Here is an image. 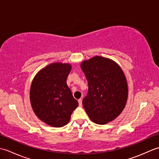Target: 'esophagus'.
Wrapping results in <instances>:
<instances>
[{"mask_svg":"<svg viewBox=\"0 0 159 159\" xmlns=\"http://www.w3.org/2000/svg\"><path fill=\"white\" fill-rule=\"evenodd\" d=\"M78 101H79V106H80V107H81L82 106V99L81 98H80L79 100H78Z\"/></svg>","mask_w":159,"mask_h":159,"instance_id":"34e87169","label":"esophagus"}]
</instances>
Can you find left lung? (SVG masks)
I'll use <instances>...</instances> for the list:
<instances>
[{
    "label": "left lung",
    "mask_w": 159,
    "mask_h": 159,
    "mask_svg": "<svg viewBox=\"0 0 159 159\" xmlns=\"http://www.w3.org/2000/svg\"><path fill=\"white\" fill-rule=\"evenodd\" d=\"M88 82L83 105L93 122L105 124L122 112L128 99V84L120 66L114 61L95 56L80 64Z\"/></svg>",
    "instance_id": "obj_1"
}]
</instances>
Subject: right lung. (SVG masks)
Wrapping results in <instances>:
<instances>
[{
  "label": "right lung",
  "mask_w": 159,
  "mask_h": 159,
  "mask_svg": "<svg viewBox=\"0 0 159 159\" xmlns=\"http://www.w3.org/2000/svg\"><path fill=\"white\" fill-rule=\"evenodd\" d=\"M71 69L69 63H51L39 71L32 81L30 101L33 112L50 126H65L79 106L66 82Z\"/></svg>",
  "instance_id": "1"
}]
</instances>
